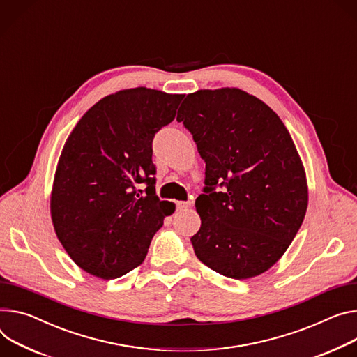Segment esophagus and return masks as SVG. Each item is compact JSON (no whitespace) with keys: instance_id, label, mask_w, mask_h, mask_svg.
I'll return each mask as SVG.
<instances>
[{"instance_id":"34e87169","label":"esophagus","mask_w":357,"mask_h":357,"mask_svg":"<svg viewBox=\"0 0 357 357\" xmlns=\"http://www.w3.org/2000/svg\"><path fill=\"white\" fill-rule=\"evenodd\" d=\"M189 206H190L189 201H178L176 202V209H179V211H183V209H186Z\"/></svg>"}]
</instances>
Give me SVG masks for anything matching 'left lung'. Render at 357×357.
Returning <instances> with one entry per match:
<instances>
[{"label": "left lung", "instance_id": "obj_1", "mask_svg": "<svg viewBox=\"0 0 357 357\" xmlns=\"http://www.w3.org/2000/svg\"><path fill=\"white\" fill-rule=\"evenodd\" d=\"M176 121L206 164L195 202L201 228L190 238L195 255L232 279L266 272L296 236L307 209L305 169L286 126L238 88L186 95Z\"/></svg>", "mask_w": 357, "mask_h": 357}]
</instances>
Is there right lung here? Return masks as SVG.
<instances>
[{
	"label": "right lung",
	"instance_id": "obj_1",
	"mask_svg": "<svg viewBox=\"0 0 357 357\" xmlns=\"http://www.w3.org/2000/svg\"><path fill=\"white\" fill-rule=\"evenodd\" d=\"M182 98L144 86L108 95L85 112L63 145L51 216L63 249L85 272L101 279L131 272L174 213L175 205L155 193L152 141L175 119Z\"/></svg>",
	"mask_w": 357,
	"mask_h": 357
}]
</instances>
